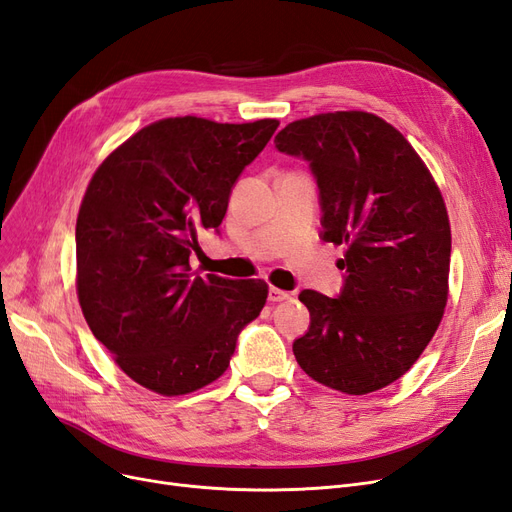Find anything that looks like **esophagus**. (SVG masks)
I'll return each mask as SVG.
<instances>
[{
	"mask_svg": "<svg viewBox=\"0 0 512 512\" xmlns=\"http://www.w3.org/2000/svg\"><path fill=\"white\" fill-rule=\"evenodd\" d=\"M289 298H291L289 291H283V289H278V287H270L268 289V300L270 302H285Z\"/></svg>",
	"mask_w": 512,
	"mask_h": 512,
	"instance_id": "34e87169",
	"label": "esophagus"
}]
</instances>
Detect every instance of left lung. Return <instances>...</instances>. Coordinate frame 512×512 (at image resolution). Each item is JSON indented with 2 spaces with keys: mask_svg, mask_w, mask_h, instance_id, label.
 <instances>
[{
  "mask_svg": "<svg viewBox=\"0 0 512 512\" xmlns=\"http://www.w3.org/2000/svg\"><path fill=\"white\" fill-rule=\"evenodd\" d=\"M274 144L315 176L321 238L346 244L336 298L300 293L310 325L293 355L325 387L383 389L419 359L447 306L451 227L442 195L415 148L370 112L293 121Z\"/></svg>",
  "mask_w": 512,
  "mask_h": 512,
  "instance_id": "1",
  "label": "left lung"
}]
</instances>
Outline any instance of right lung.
I'll list each match as a JSON object with an SVG mask.
<instances>
[{
  "mask_svg": "<svg viewBox=\"0 0 512 512\" xmlns=\"http://www.w3.org/2000/svg\"><path fill=\"white\" fill-rule=\"evenodd\" d=\"M276 119H163L123 142L87 187L76 221L78 300L93 336L146 389L185 395L227 370L268 298L263 280L191 272L197 234L225 217Z\"/></svg>",
  "mask_w": 512,
  "mask_h": 512,
  "instance_id": "obj_1",
  "label": "right lung"
}]
</instances>
